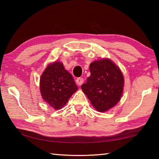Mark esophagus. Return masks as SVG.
I'll return each mask as SVG.
<instances>
[{
	"label": "esophagus",
	"mask_w": 159,
	"mask_h": 159,
	"mask_svg": "<svg viewBox=\"0 0 159 159\" xmlns=\"http://www.w3.org/2000/svg\"><path fill=\"white\" fill-rule=\"evenodd\" d=\"M83 78H78V79L76 80V84H78L79 85H81L83 83Z\"/></svg>",
	"instance_id": "34e87169"
}]
</instances>
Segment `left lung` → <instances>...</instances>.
Listing matches in <instances>:
<instances>
[{
    "mask_svg": "<svg viewBox=\"0 0 159 159\" xmlns=\"http://www.w3.org/2000/svg\"><path fill=\"white\" fill-rule=\"evenodd\" d=\"M90 76L81 85L83 92L97 111L105 112L122 96L124 79L120 69L109 60L102 59L90 64Z\"/></svg>",
    "mask_w": 159,
    "mask_h": 159,
    "instance_id": "8db88e82",
    "label": "left lung"
}]
</instances>
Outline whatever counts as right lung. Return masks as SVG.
Returning a JSON list of instances; mask_svg holds the SVG:
<instances>
[{
    "label": "right lung",
    "instance_id": "right-lung-1",
    "mask_svg": "<svg viewBox=\"0 0 159 159\" xmlns=\"http://www.w3.org/2000/svg\"><path fill=\"white\" fill-rule=\"evenodd\" d=\"M78 90L71 74L60 61L48 65L40 79V91L43 100L55 109L65 105Z\"/></svg>",
    "mask_w": 159,
    "mask_h": 159
}]
</instances>
